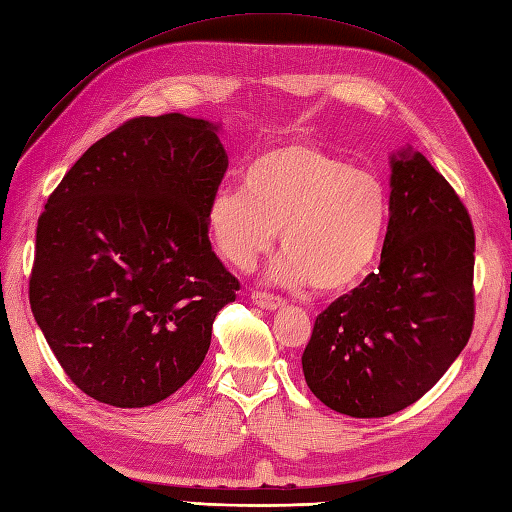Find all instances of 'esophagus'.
<instances>
[{
    "instance_id": "1",
    "label": "esophagus",
    "mask_w": 512,
    "mask_h": 512,
    "mask_svg": "<svg viewBox=\"0 0 512 512\" xmlns=\"http://www.w3.org/2000/svg\"><path fill=\"white\" fill-rule=\"evenodd\" d=\"M252 302L265 311H276V309H280V306H285V300L278 298V295H274V293H265V291H252Z\"/></svg>"
}]
</instances>
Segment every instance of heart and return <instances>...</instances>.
<instances>
[{
	"instance_id": "b5f03b06",
	"label": "heart",
	"mask_w": 512,
	"mask_h": 512,
	"mask_svg": "<svg viewBox=\"0 0 512 512\" xmlns=\"http://www.w3.org/2000/svg\"><path fill=\"white\" fill-rule=\"evenodd\" d=\"M390 219V195L370 170L311 142L280 144L245 168L243 190L221 188L208 208L212 241L225 260L252 269L282 252L271 278L311 282L324 293L359 285L377 258Z\"/></svg>"
}]
</instances>
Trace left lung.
Listing matches in <instances>:
<instances>
[{
  "mask_svg": "<svg viewBox=\"0 0 512 512\" xmlns=\"http://www.w3.org/2000/svg\"><path fill=\"white\" fill-rule=\"evenodd\" d=\"M379 271L317 315L302 355L311 392L352 418L405 410L440 381L475 320L469 210L423 155L392 157Z\"/></svg>",
  "mask_w": 512,
  "mask_h": 512,
  "instance_id": "8db88e82",
  "label": "left lung"
}]
</instances>
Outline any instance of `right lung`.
I'll list each match as a JSON object with an SVG mask.
<instances>
[{
  "label": "right lung",
  "mask_w": 512,
  "mask_h": 512,
  "mask_svg": "<svg viewBox=\"0 0 512 512\" xmlns=\"http://www.w3.org/2000/svg\"><path fill=\"white\" fill-rule=\"evenodd\" d=\"M227 155L208 120L131 118L89 146L37 223L30 309L78 390L113 407L175 394L238 280L210 245Z\"/></svg>",
  "instance_id": "add662e5"
}]
</instances>
